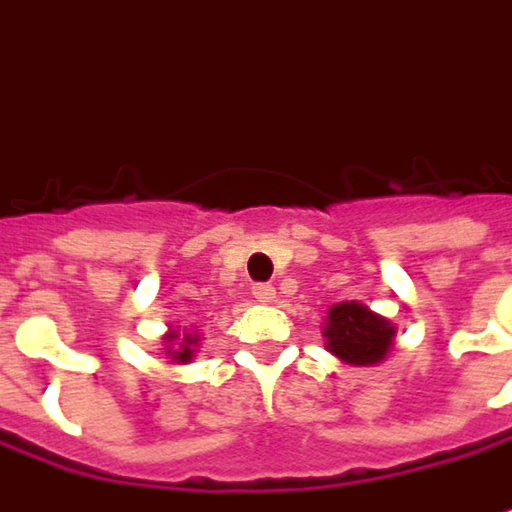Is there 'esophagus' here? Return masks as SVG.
I'll use <instances>...</instances> for the list:
<instances>
[{
    "label": "esophagus",
    "mask_w": 512,
    "mask_h": 512,
    "mask_svg": "<svg viewBox=\"0 0 512 512\" xmlns=\"http://www.w3.org/2000/svg\"><path fill=\"white\" fill-rule=\"evenodd\" d=\"M252 294H255L257 303H272L274 300V289L269 283H255V286H252Z\"/></svg>",
    "instance_id": "esophagus-1"
}]
</instances>
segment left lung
<instances>
[{"label": "left lung", "instance_id": "obj_1", "mask_svg": "<svg viewBox=\"0 0 512 512\" xmlns=\"http://www.w3.org/2000/svg\"><path fill=\"white\" fill-rule=\"evenodd\" d=\"M323 334L328 337V351L351 365H374L394 345L391 323L360 303H340L328 311Z\"/></svg>", "mask_w": 512, "mask_h": 512}]
</instances>
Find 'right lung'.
Returning a JSON list of instances; mask_svg holds the SVG:
<instances>
[{
	"label": "right lung",
	"mask_w": 512,
	"mask_h": 512,
	"mask_svg": "<svg viewBox=\"0 0 512 512\" xmlns=\"http://www.w3.org/2000/svg\"><path fill=\"white\" fill-rule=\"evenodd\" d=\"M169 337L175 340V334H169ZM195 343H198V340H195L192 334H189V337H184V343H178V351H169V354H172V360H178V362L192 360V345Z\"/></svg>",
	"instance_id": "1"
}]
</instances>
